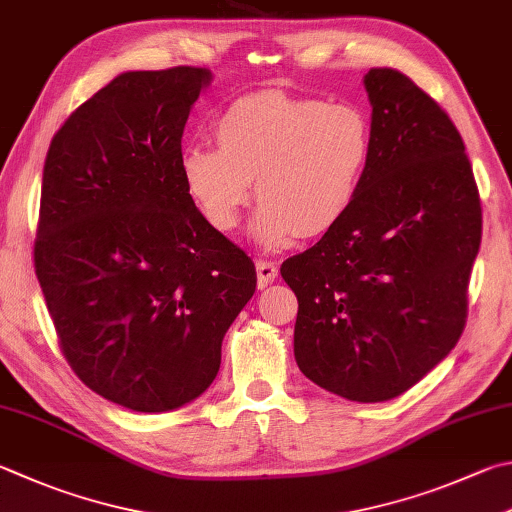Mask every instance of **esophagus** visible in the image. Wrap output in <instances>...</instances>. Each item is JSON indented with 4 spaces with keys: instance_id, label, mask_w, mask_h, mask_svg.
<instances>
[{
    "instance_id": "esophagus-1",
    "label": "esophagus",
    "mask_w": 512,
    "mask_h": 512,
    "mask_svg": "<svg viewBox=\"0 0 512 512\" xmlns=\"http://www.w3.org/2000/svg\"><path fill=\"white\" fill-rule=\"evenodd\" d=\"M256 274H258V287L263 289L269 283H274L278 278V267L274 260H267V258H258L256 260Z\"/></svg>"
}]
</instances>
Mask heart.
<instances>
[{"instance_id":"heart-1","label":"heart","mask_w":512,"mask_h":512,"mask_svg":"<svg viewBox=\"0 0 512 512\" xmlns=\"http://www.w3.org/2000/svg\"><path fill=\"white\" fill-rule=\"evenodd\" d=\"M218 149L191 142L180 171L191 200L218 231H231L252 196L254 236L283 247L323 236L352 209L370 160V124L350 104L258 91L216 115Z\"/></svg>"}]
</instances>
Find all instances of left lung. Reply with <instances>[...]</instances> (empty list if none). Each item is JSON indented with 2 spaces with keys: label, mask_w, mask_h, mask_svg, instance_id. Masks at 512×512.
I'll return each instance as SVG.
<instances>
[{
  "label": "left lung",
  "mask_w": 512,
  "mask_h": 512,
  "mask_svg": "<svg viewBox=\"0 0 512 512\" xmlns=\"http://www.w3.org/2000/svg\"><path fill=\"white\" fill-rule=\"evenodd\" d=\"M370 160L352 209L281 274L307 379L359 403L399 397L457 345L481 243L464 140L408 75L370 69Z\"/></svg>",
  "instance_id": "left-lung-1"
}]
</instances>
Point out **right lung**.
Masks as SVG:
<instances>
[{
    "label": "right lung",
    "mask_w": 512,
    "mask_h": 512,
    "mask_svg": "<svg viewBox=\"0 0 512 512\" xmlns=\"http://www.w3.org/2000/svg\"><path fill=\"white\" fill-rule=\"evenodd\" d=\"M211 71H127L46 153L35 274L73 372L136 412L194 401L254 296L256 267L196 209L182 131Z\"/></svg>",
    "instance_id": "right-lung-1"
}]
</instances>
